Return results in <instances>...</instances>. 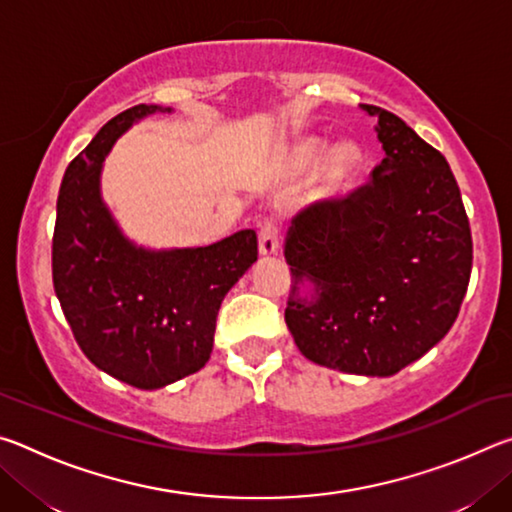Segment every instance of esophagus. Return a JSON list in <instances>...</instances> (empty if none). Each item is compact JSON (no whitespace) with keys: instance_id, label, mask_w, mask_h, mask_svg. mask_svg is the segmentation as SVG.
<instances>
[{"instance_id":"1","label":"esophagus","mask_w":512,"mask_h":512,"mask_svg":"<svg viewBox=\"0 0 512 512\" xmlns=\"http://www.w3.org/2000/svg\"><path fill=\"white\" fill-rule=\"evenodd\" d=\"M277 223L273 219H266L259 225V255L273 257L277 253Z\"/></svg>"}]
</instances>
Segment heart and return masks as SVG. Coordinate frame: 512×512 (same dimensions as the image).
<instances>
[{
	"label": "heart",
	"mask_w": 512,
	"mask_h": 512,
	"mask_svg": "<svg viewBox=\"0 0 512 512\" xmlns=\"http://www.w3.org/2000/svg\"><path fill=\"white\" fill-rule=\"evenodd\" d=\"M325 144L318 137H298L291 144L289 155L296 164H311L320 158ZM359 167V151L352 142H339L329 149L318 164V192L320 196L341 194Z\"/></svg>",
	"instance_id": "heart-1"
}]
</instances>
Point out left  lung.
<instances>
[{"label":"left lung","mask_w":512,"mask_h":512,"mask_svg":"<svg viewBox=\"0 0 512 512\" xmlns=\"http://www.w3.org/2000/svg\"><path fill=\"white\" fill-rule=\"evenodd\" d=\"M377 117L386 158L370 183L300 212L284 257V320L309 361L391 377L445 339L472 273V232L443 153L393 112Z\"/></svg>","instance_id":"left-lung-1"}]
</instances>
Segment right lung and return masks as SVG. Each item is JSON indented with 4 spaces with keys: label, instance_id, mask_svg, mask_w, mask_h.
<instances>
[{
    "label": "right lung",
    "instance_id": "1",
    "mask_svg": "<svg viewBox=\"0 0 512 512\" xmlns=\"http://www.w3.org/2000/svg\"><path fill=\"white\" fill-rule=\"evenodd\" d=\"M133 106L112 117L69 162L56 203L51 273L85 357L142 391L201 370L219 307L257 262L255 230L198 248H146L124 235L101 196L103 160L137 121L171 112Z\"/></svg>",
    "mask_w": 512,
    "mask_h": 512
}]
</instances>
